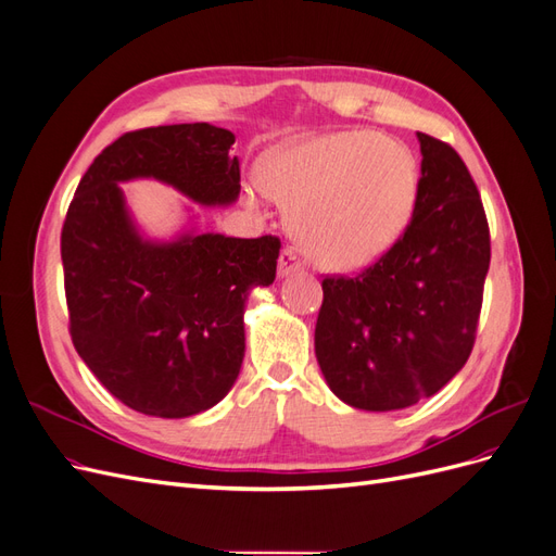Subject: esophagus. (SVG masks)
<instances>
[{
  "label": "esophagus",
  "mask_w": 556,
  "mask_h": 556,
  "mask_svg": "<svg viewBox=\"0 0 556 556\" xmlns=\"http://www.w3.org/2000/svg\"><path fill=\"white\" fill-rule=\"evenodd\" d=\"M301 268H304V264H301V260L296 257V252L292 248H285L280 252V260H278V276L288 278L292 274H299Z\"/></svg>",
  "instance_id": "esophagus-1"
}]
</instances>
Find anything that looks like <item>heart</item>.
Listing matches in <instances>:
<instances>
[{"mask_svg": "<svg viewBox=\"0 0 556 556\" xmlns=\"http://www.w3.org/2000/svg\"><path fill=\"white\" fill-rule=\"evenodd\" d=\"M260 190L290 208L306 255L331 271L380 260L408 229L419 194L413 150L371 131H333L285 141L260 157Z\"/></svg>", "mask_w": 556, "mask_h": 556, "instance_id": "b5f03b06", "label": "heart"}]
</instances>
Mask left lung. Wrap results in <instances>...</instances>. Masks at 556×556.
I'll use <instances>...</instances> for the list:
<instances>
[{
  "mask_svg": "<svg viewBox=\"0 0 556 556\" xmlns=\"http://www.w3.org/2000/svg\"><path fill=\"white\" fill-rule=\"evenodd\" d=\"M422 178L403 237L355 278H325L315 357L359 410L415 406L457 376L476 341L490 227L452 146L417 131Z\"/></svg>",
  "mask_w": 556,
  "mask_h": 556,
  "instance_id": "obj_1",
  "label": "left lung"
}]
</instances>
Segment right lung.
<instances>
[{
	"label": "right lung",
	"mask_w": 556,
	"mask_h": 556,
	"mask_svg": "<svg viewBox=\"0 0 556 556\" xmlns=\"http://www.w3.org/2000/svg\"><path fill=\"white\" fill-rule=\"evenodd\" d=\"M237 137L208 123L129 131L80 178L62 227L72 341L106 390L131 410L180 419L220 403L237 382L252 288L276 278V237L199 231L150 239L121 185L153 178L199 206L241 192Z\"/></svg>",
	"instance_id": "right-lung-1"
}]
</instances>
